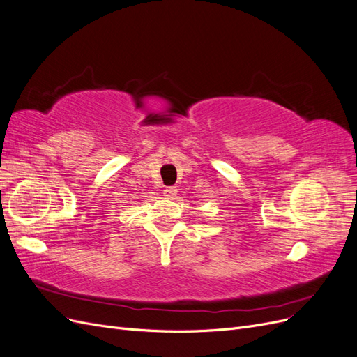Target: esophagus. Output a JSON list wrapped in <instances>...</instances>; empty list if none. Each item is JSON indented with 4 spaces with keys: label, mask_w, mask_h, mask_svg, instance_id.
<instances>
[{
    "label": "esophagus",
    "mask_w": 357,
    "mask_h": 357,
    "mask_svg": "<svg viewBox=\"0 0 357 357\" xmlns=\"http://www.w3.org/2000/svg\"><path fill=\"white\" fill-rule=\"evenodd\" d=\"M164 193H165L167 198H172V197H174L176 193H177V189H176L174 186H169V188H165Z\"/></svg>",
    "instance_id": "esophagus-1"
}]
</instances>
